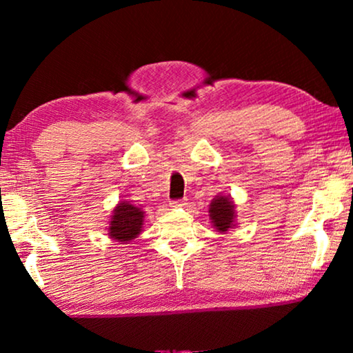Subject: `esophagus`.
Returning <instances> with one entry per match:
<instances>
[{
    "label": "esophagus",
    "instance_id": "34e87169",
    "mask_svg": "<svg viewBox=\"0 0 353 353\" xmlns=\"http://www.w3.org/2000/svg\"><path fill=\"white\" fill-rule=\"evenodd\" d=\"M185 204H187V199H181V201H171V202H170V207H172V208H179V207H183Z\"/></svg>",
    "mask_w": 353,
    "mask_h": 353
}]
</instances>
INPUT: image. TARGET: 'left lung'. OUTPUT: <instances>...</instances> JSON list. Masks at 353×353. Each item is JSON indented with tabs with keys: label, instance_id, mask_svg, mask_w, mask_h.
<instances>
[{
	"label": "left lung",
	"instance_id": "8db88e82",
	"mask_svg": "<svg viewBox=\"0 0 353 353\" xmlns=\"http://www.w3.org/2000/svg\"><path fill=\"white\" fill-rule=\"evenodd\" d=\"M208 216L212 224L219 234H227L230 229L236 227V210L235 202L230 194H218L208 205Z\"/></svg>",
	"mask_w": 353,
	"mask_h": 353
}]
</instances>
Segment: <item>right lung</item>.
<instances>
[{"label":"right lung","mask_w":353,"mask_h":353,"mask_svg":"<svg viewBox=\"0 0 353 353\" xmlns=\"http://www.w3.org/2000/svg\"><path fill=\"white\" fill-rule=\"evenodd\" d=\"M145 214L146 212L134 205L132 202L126 199L119 201L112 212L109 225H107V235L119 244L135 240L143 230Z\"/></svg>","instance_id":"right-lung-1"}]
</instances>
